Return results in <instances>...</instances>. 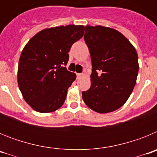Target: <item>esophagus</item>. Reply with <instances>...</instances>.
Here are the masks:
<instances>
[{
	"label": "esophagus",
	"instance_id": "34e87169",
	"mask_svg": "<svg viewBox=\"0 0 157 157\" xmlns=\"http://www.w3.org/2000/svg\"><path fill=\"white\" fill-rule=\"evenodd\" d=\"M82 76H83L82 73H78V74H77V78H80L82 77Z\"/></svg>",
	"mask_w": 157,
	"mask_h": 157
}]
</instances>
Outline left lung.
<instances>
[{
  "label": "left lung",
  "instance_id": "obj_1",
  "mask_svg": "<svg viewBox=\"0 0 157 157\" xmlns=\"http://www.w3.org/2000/svg\"><path fill=\"white\" fill-rule=\"evenodd\" d=\"M84 40L92 61L91 86L82 93L86 105L99 113L117 110L132 93L138 77L136 49L120 32L86 26Z\"/></svg>",
  "mask_w": 157,
  "mask_h": 157
}]
</instances>
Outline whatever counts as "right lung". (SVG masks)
<instances>
[{"label":"right lung","instance_id":"right-lung-1","mask_svg":"<svg viewBox=\"0 0 157 157\" xmlns=\"http://www.w3.org/2000/svg\"><path fill=\"white\" fill-rule=\"evenodd\" d=\"M84 26L68 25L38 32L25 45L19 58L18 84L24 100L38 112H52L64 103L75 80L68 71L71 45L82 38Z\"/></svg>","mask_w":157,"mask_h":157}]
</instances>
